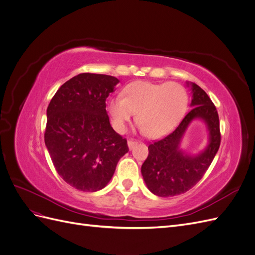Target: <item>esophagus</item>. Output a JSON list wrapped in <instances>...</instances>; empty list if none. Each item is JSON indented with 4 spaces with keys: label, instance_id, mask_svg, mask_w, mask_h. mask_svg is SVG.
I'll use <instances>...</instances> for the list:
<instances>
[{
    "label": "esophagus",
    "instance_id": "obj_1",
    "mask_svg": "<svg viewBox=\"0 0 255 255\" xmlns=\"http://www.w3.org/2000/svg\"><path fill=\"white\" fill-rule=\"evenodd\" d=\"M128 148L132 150L134 146L137 144V140H134V139H129L128 140Z\"/></svg>",
    "mask_w": 255,
    "mask_h": 255
}]
</instances>
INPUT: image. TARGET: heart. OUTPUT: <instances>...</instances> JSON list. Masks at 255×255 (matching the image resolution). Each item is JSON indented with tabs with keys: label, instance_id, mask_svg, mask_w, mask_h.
I'll return each mask as SVG.
<instances>
[{
	"label": "heart",
	"instance_id": "heart-1",
	"mask_svg": "<svg viewBox=\"0 0 255 255\" xmlns=\"http://www.w3.org/2000/svg\"><path fill=\"white\" fill-rule=\"evenodd\" d=\"M187 104V91L179 83L138 81L127 85L123 97L110 99L109 112L118 130H125L137 113V122L146 136L157 138L176 126Z\"/></svg>",
	"mask_w": 255,
	"mask_h": 255
}]
</instances>
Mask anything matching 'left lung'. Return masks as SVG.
<instances>
[{"mask_svg":"<svg viewBox=\"0 0 255 255\" xmlns=\"http://www.w3.org/2000/svg\"><path fill=\"white\" fill-rule=\"evenodd\" d=\"M190 86L192 109L173 132L149 144V155L141 166L146 186L158 197L177 196L194 187L205 174L219 149L221 134L217 110L201 87L194 83ZM196 118L207 123L210 140L202 153L191 157L184 154L178 145L189 123Z\"/></svg>","mask_w":255,"mask_h":255,"instance_id":"1","label":"left lung"}]
</instances>
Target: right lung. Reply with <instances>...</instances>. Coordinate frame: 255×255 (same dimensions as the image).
<instances>
[{
  "label": "right lung",
  "instance_id": "1",
  "mask_svg": "<svg viewBox=\"0 0 255 255\" xmlns=\"http://www.w3.org/2000/svg\"><path fill=\"white\" fill-rule=\"evenodd\" d=\"M118 83L115 76L81 73L61 85L48 106L45 145L61 179L79 190L104 188L128 152L106 113V98Z\"/></svg>",
  "mask_w": 255,
  "mask_h": 255
}]
</instances>
